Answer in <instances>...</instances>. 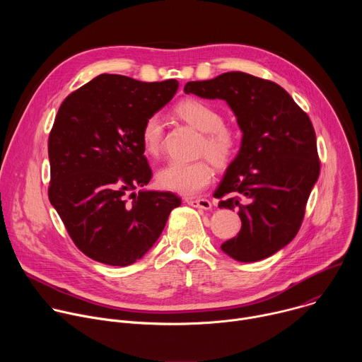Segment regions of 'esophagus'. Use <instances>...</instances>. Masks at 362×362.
Segmentation results:
<instances>
[{
    "mask_svg": "<svg viewBox=\"0 0 362 362\" xmlns=\"http://www.w3.org/2000/svg\"><path fill=\"white\" fill-rule=\"evenodd\" d=\"M186 203L193 206V208H199L203 211H211L212 203L208 199H186Z\"/></svg>",
    "mask_w": 362,
    "mask_h": 362,
    "instance_id": "obj_1",
    "label": "esophagus"
}]
</instances>
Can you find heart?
<instances>
[{
    "mask_svg": "<svg viewBox=\"0 0 362 362\" xmlns=\"http://www.w3.org/2000/svg\"><path fill=\"white\" fill-rule=\"evenodd\" d=\"M179 119L202 133L199 151L204 153L216 166H228L239 151V133L225 124L223 115L202 100L187 98L175 107ZM163 141V122L159 115H150L140 130V143L146 154L159 156ZM214 179V168L206 159L192 162L172 160L158 172L162 187L182 196H196Z\"/></svg>",
    "mask_w": 362,
    "mask_h": 362,
    "instance_id": "b5f03b06",
    "label": "heart"
}]
</instances>
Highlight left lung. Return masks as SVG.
<instances>
[{"label":"left lung","mask_w":362,"mask_h":362,"mask_svg":"<svg viewBox=\"0 0 362 362\" xmlns=\"http://www.w3.org/2000/svg\"><path fill=\"white\" fill-rule=\"evenodd\" d=\"M185 93L225 100L236 116L240 150L215 197L219 208L239 209L242 228L221 247L239 262L265 259L302 225L321 169L314 126L279 84L242 71L189 81Z\"/></svg>","instance_id":"left-lung-1"}]
</instances>
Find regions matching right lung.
<instances>
[{
    "mask_svg": "<svg viewBox=\"0 0 362 362\" xmlns=\"http://www.w3.org/2000/svg\"><path fill=\"white\" fill-rule=\"evenodd\" d=\"M177 87L100 74L62 103L48 137V199L74 245L97 262L134 264L182 203L172 192H134L151 179L141 126Z\"/></svg>",
    "mask_w": 362,
    "mask_h": 362,
    "instance_id": "obj_1",
    "label": "right lung"
}]
</instances>
